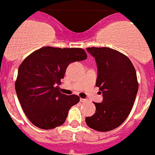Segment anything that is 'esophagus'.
<instances>
[{"instance_id": "34e87169", "label": "esophagus", "mask_w": 155, "mask_h": 155, "mask_svg": "<svg viewBox=\"0 0 155 155\" xmlns=\"http://www.w3.org/2000/svg\"><path fill=\"white\" fill-rule=\"evenodd\" d=\"M80 101H81V102H82V103H85V102H87V101H88V99L81 98V99H80Z\"/></svg>"}]
</instances>
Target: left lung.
Listing matches in <instances>:
<instances>
[{"mask_svg": "<svg viewBox=\"0 0 155 155\" xmlns=\"http://www.w3.org/2000/svg\"><path fill=\"white\" fill-rule=\"evenodd\" d=\"M86 50L97 63L96 86L103 101L94 102L96 112L85 117V122L95 130H112L124 122L132 110L138 90L135 69L126 55L115 49L90 47Z\"/></svg>", "mask_w": 155, "mask_h": 155, "instance_id": "obj_1", "label": "left lung"}]
</instances>
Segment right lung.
<instances>
[{"label":"right lung","mask_w":155,"mask_h":155,"mask_svg":"<svg viewBox=\"0 0 155 155\" xmlns=\"http://www.w3.org/2000/svg\"><path fill=\"white\" fill-rule=\"evenodd\" d=\"M86 58V53L80 48L45 46L22 61L15 90L25 114L34 126L50 130L65 122L69 110L80 97L63 94L58 85L70 63Z\"/></svg>","instance_id":"1"}]
</instances>
